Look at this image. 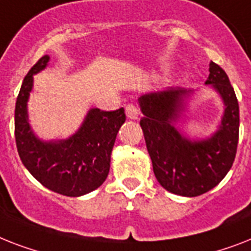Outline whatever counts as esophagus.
<instances>
[{
	"label": "esophagus",
	"instance_id": "1",
	"mask_svg": "<svg viewBox=\"0 0 251 251\" xmlns=\"http://www.w3.org/2000/svg\"><path fill=\"white\" fill-rule=\"evenodd\" d=\"M125 111H126V116L131 120H136L138 119V116H139V109H138V107L134 104L126 105Z\"/></svg>",
	"mask_w": 251,
	"mask_h": 251
}]
</instances>
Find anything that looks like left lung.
Segmentation results:
<instances>
[{
    "mask_svg": "<svg viewBox=\"0 0 251 251\" xmlns=\"http://www.w3.org/2000/svg\"><path fill=\"white\" fill-rule=\"evenodd\" d=\"M206 85L221 95L225 113L211 138L189 140L175 126L185 111L184 98L192 90L183 87L147 93L139 98L147 150L156 179L169 192L196 197L222 182L235 161L238 143L240 112L235 90L227 73L210 62Z\"/></svg>",
    "mask_w": 251,
    "mask_h": 251,
    "instance_id": "obj_1",
    "label": "left lung"
}]
</instances>
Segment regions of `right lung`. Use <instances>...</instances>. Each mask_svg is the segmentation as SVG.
Returning <instances> with one entry per match:
<instances>
[{"label":"right lung","instance_id":"add662e5","mask_svg":"<svg viewBox=\"0 0 251 251\" xmlns=\"http://www.w3.org/2000/svg\"><path fill=\"white\" fill-rule=\"evenodd\" d=\"M49 55L24 77L15 104V142L28 172L50 191L78 197L103 184L109 173L116 136L126 116L124 108L100 111L93 108L76 134L66 140L42 142L30 130L26 101L33 87V75L46 68Z\"/></svg>","mask_w":251,"mask_h":251}]
</instances>
